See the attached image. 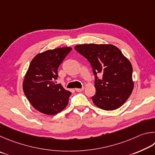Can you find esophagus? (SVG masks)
<instances>
[{
  "label": "esophagus",
  "instance_id": "obj_1",
  "mask_svg": "<svg viewBox=\"0 0 155 155\" xmlns=\"http://www.w3.org/2000/svg\"><path fill=\"white\" fill-rule=\"evenodd\" d=\"M75 91L78 92V93H80V92H82L84 91V88H75Z\"/></svg>",
  "mask_w": 155,
  "mask_h": 155
}]
</instances>
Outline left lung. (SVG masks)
Returning a JSON list of instances; mask_svg holds the SVG:
<instances>
[{"label": "left lung", "mask_w": 155, "mask_h": 155, "mask_svg": "<svg viewBox=\"0 0 155 155\" xmlns=\"http://www.w3.org/2000/svg\"><path fill=\"white\" fill-rule=\"evenodd\" d=\"M75 50L88 60L95 77L96 93L91 97L94 104L110 111L122 106L134 89L131 62L118 48L113 45L83 44ZM103 77L99 79L97 74Z\"/></svg>", "instance_id": "8db88e82"}]
</instances>
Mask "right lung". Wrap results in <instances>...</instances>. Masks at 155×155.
Segmentation results:
<instances>
[{"mask_svg": "<svg viewBox=\"0 0 155 155\" xmlns=\"http://www.w3.org/2000/svg\"><path fill=\"white\" fill-rule=\"evenodd\" d=\"M71 48H61L37 54L32 60L23 82L24 94L32 107L48 115L64 110L71 93L56 84L58 69Z\"/></svg>", "mask_w": 155, "mask_h": 155, "instance_id": "add662e5", "label": "right lung"}]
</instances>
